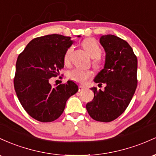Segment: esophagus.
Returning a JSON list of instances; mask_svg holds the SVG:
<instances>
[{"label": "esophagus", "mask_w": 156, "mask_h": 156, "mask_svg": "<svg viewBox=\"0 0 156 156\" xmlns=\"http://www.w3.org/2000/svg\"><path fill=\"white\" fill-rule=\"evenodd\" d=\"M84 89H85V87L83 86V85H80V86H79V91H82Z\"/></svg>", "instance_id": "34e87169"}]
</instances>
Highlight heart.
Masks as SVG:
<instances>
[{
    "instance_id": "b5f03b06",
    "label": "heart",
    "mask_w": 156,
    "mask_h": 156,
    "mask_svg": "<svg viewBox=\"0 0 156 156\" xmlns=\"http://www.w3.org/2000/svg\"><path fill=\"white\" fill-rule=\"evenodd\" d=\"M82 45L85 51L93 58L92 64L94 67L97 70L100 69L102 67L103 62L100 57L101 53V47L98 42L93 38H86L83 41ZM71 53H72V48H69L65 53L64 62L66 64H69L71 61ZM91 76L92 71L89 69H75L70 71L68 73V76L70 80L81 84L85 83L87 80L91 77Z\"/></svg>"
}]
</instances>
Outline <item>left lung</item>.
<instances>
[{
    "label": "left lung",
    "instance_id": "left-lung-1",
    "mask_svg": "<svg viewBox=\"0 0 156 156\" xmlns=\"http://www.w3.org/2000/svg\"><path fill=\"white\" fill-rule=\"evenodd\" d=\"M99 42L105 51V63L94 81L106 86L104 90L90 88L94 97L87 103L86 109L93 119L109 122L125 112L133 97L138 62L130 45L119 37L102 35Z\"/></svg>",
    "mask_w": 156,
    "mask_h": 156
}]
</instances>
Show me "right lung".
I'll return each instance as SVG.
<instances>
[{
    "mask_svg": "<svg viewBox=\"0 0 156 156\" xmlns=\"http://www.w3.org/2000/svg\"><path fill=\"white\" fill-rule=\"evenodd\" d=\"M72 43L70 37L61 34L39 37L31 40L17 57L15 92L28 114L39 122L58 119L69 98L78 91L77 85L71 80L56 87L49 83V79L63 69L65 53Z\"/></svg>",
    "mask_w": 156,
    "mask_h": 156,
    "instance_id": "add662e5",
    "label": "right lung"
}]
</instances>
